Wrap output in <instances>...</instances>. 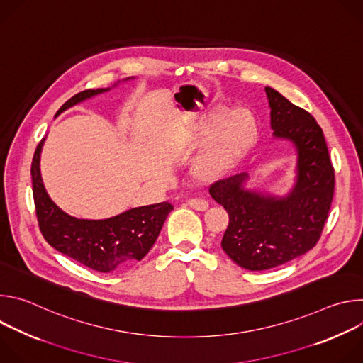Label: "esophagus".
Wrapping results in <instances>:
<instances>
[{"label": "esophagus", "mask_w": 363, "mask_h": 363, "mask_svg": "<svg viewBox=\"0 0 363 363\" xmlns=\"http://www.w3.org/2000/svg\"><path fill=\"white\" fill-rule=\"evenodd\" d=\"M188 205L191 206V208L198 210V211H205L206 208H208V202L202 198H191V199H188Z\"/></svg>", "instance_id": "obj_1"}]
</instances>
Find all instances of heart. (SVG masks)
Masks as SVG:
<instances>
[{
    "mask_svg": "<svg viewBox=\"0 0 363 363\" xmlns=\"http://www.w3.org/2000/svg\"><path fill=\"white\" fill-rule=\"evenodd\" d=\"M255 132V119L247 109H237L227 115L217 132L206 140L195 155L191 168L194 175L202 179H213L227 171L247 146ZM202 136L194 138L199 143Z\"/></svg>",
    "mask_w": 363,
    "mask_h": 363,
    "instance_id": "heart-1",
    "label": "heart"
}]
</instances>
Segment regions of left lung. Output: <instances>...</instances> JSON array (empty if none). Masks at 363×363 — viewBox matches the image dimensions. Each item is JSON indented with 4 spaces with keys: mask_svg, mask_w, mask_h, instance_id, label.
<instances>
[{
    "mask_svg": "<svg viewBox=\"0 0 363 363\" xmlns=\"http://www.w3.org/2000/svg\"><path fill=\"white\" fill-rule=\"evenodd\" d=\"M272 129L297 149V179L286 196L244 189L245 172L214 182L211 196L228 213L221 247L231 260L251 272L269 270L312 250L328 221L335 194V169L315 118L266 87Z\"/></svg>",
    "mask_w": 363,
    "mask_h": 363,
    "instance_id": "1",
    "label": "left lung"
}]
</instances>
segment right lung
<instances>
[{
  "label": "right lung",
  "instance_id": "obj_1",
  "mask_svg": "<svg viewBox=\"0 0 363 363\" xmlns=\"http://www.w3.org/2000/svg\"><path fill=\"white\" fill-rule=\"evenodd\" d=\"M109 89H89L74 94L59 109L60 115L77 103ZM40 140L31 162L33 196L40 231L45 241L80 264L109 273L139 262L157 241L161 228L174 210L172 203L160 202L132 208L108 220L74 218L50 199L40 174Z\"/></svg>",
  "mask_w": 363,
  "mask_h": 363
}]
</instances>
